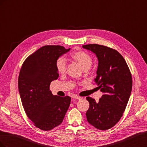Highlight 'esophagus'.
<instances>
[{
	"instance_id": "esophagus-1",
	"label": "esophagus",
	"mask_w": 147,
	"mask_h": 147,
	"mask_svg": "<svg viewBox=\"0 0 147 147\" xmlns=\"http://www.w3.org/2000/svg\"><path fill=\"white\" fill-rule=\"evenodd\" d=\"M72 98L74 99H77V100H81L82 99V97H79L77 96H74L72 97Z\"/></svg>"
}]
</instances>
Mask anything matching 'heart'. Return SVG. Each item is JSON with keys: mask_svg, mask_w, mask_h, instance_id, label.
<instances>
[{"mask_svg": "<svg viewBox=\"0 0 147 147\" xmlns=\"http://www.w3.org/2000/svg\"><path fill=\"white\" fill-rule=\"evenodd\" d=\"M72 59L84 69H89L92 64V57L87 53L77 51L71 55ZM56 69L60 74H64L66 70V61L63 57H61L56 61Z\"/></svg>", "mask_w": 147, "mask_h": 147, "instance_id": "1", "label": "heart"}]
</instances>
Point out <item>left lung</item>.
<instances>
[{
	"instance_id": "left-lung-1",
	"label": "left lung",
	"mask_w": 147,
	"mask_h": 147,
	"mask_svg": "<svg viewBox=\"0 0 147 147\" xmlns=\"http://www.w3.org/2000/svg\"><path fill=\"white\" fill-rule=\"evenodd\" d=\"M96 55L98 60L96 84L103 92L98 102L87 97L90 107L88 122L105 131L114 126L121 118L131 96L132 77L123 57L112 48L97 44L83 45Z\"/></svg>"
}]
</instances>
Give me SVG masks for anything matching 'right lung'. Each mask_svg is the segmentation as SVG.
Wrapping results in <instances>:
<instances>
[{
	"mask_svg": "<svg viewBox=\"0 0 147 147\" xmlns=\"http://www.w3.org/2000/svg\"><path fill=\"white\" fill-rule=\"evenodd\" d=\"M70 48L44 46L25 60L18 78L22 104L28 118L43 131H50L63 122L70 104L69 96H53L51 82L59 77L57 59Z\"/></svg>",
	"mask_w": 147,
	"mask_h": 147,
	"instance_id": "1",
	"label": "right lung"
}]
</instances>
